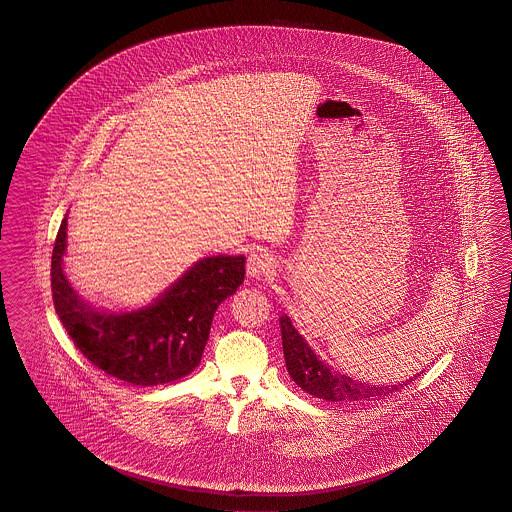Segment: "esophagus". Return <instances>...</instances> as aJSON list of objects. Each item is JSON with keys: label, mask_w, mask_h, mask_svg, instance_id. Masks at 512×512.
<instances>
[{"label": "esophagus", "mask_w": 512, "mask_h": 512, "mask_svg": "<svg viewBox=\"0 0 512 512\" xmlns=\"http://www.w3.org/2000/svg\"><path fill=\"white\" fill-rule=\"evenodd\" d=\"M274 263V257L266 249H257L249 255L248 274L251 278H264L272 272Z\"/></svg>", "instance_id": "1"}]
</instances>
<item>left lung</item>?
Masks as SVG:
<instances>
[{"label":"left lung","instance_id":"8db88e82","mask_svg":"<svg viewBox=\"0 0 512 512\" xmlns=\"http://www.w3.org/2000/svg\"><path fill=\"white\" fill-rule=\"evenodd\" d=\"M281 326V340H283V355H285V364L287 372L293 377L296 385L310 392L311 396L321 398L326 402H347L357 403L364 400H379L383 396H390L392 392L400 390L403 385H407L409 379L403 385H390V387H379V385H368L362 381H353L347 375L332 372L334 368L326 366L323 360H319L317 355L308 347V343L291 325L289 317L279 319Z\"/></svg>","mask_w":512,"mask_h":512}]
</instances>
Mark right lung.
<instances>
[{"label": "right lung", "instance_id": "add662e5", "mask_svg": "<svg viewBox=\"0 0 512 512\" xmlns=\"http://www.w3.org/2000/svg\"><path fill=\"white\" fill-rule=\"evenodd\" d=\"M67 217L52 249L54 308L78 351L95 368L131 385H165L201 362L217 306L244 283L246 257H206L146 308L93 310L62 270Z\"/></svg>", "mask_w": 512, "mask_h": 512}]
</instances>
